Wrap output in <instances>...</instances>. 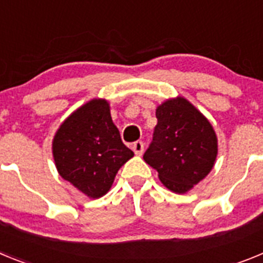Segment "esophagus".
Segmentation results:
<instances>
[{"instance_id": "34e87169", "label": "esophagus", "mask_w": 263, "mask_h": 263, "mask_svg": "<svg viewBox=\"0 0 263 263\" xmlns=\"http://www.w3.org/2000/svg\"><path fill=\"white\" fill-rule=\"evenodd\" d=\"M143 148H145V145H143L142 141H137V142L133 143V152L136 153L137 155L142 154Z\"/></svg>"}]
</instances>
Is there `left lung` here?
<instances>
[{
  "label": "left lung",
  "instance_id": "1",
  "mask_svg": "<svg viewBox=\"0 0 263 263\" xmlns=\"http://www.w3.org/2000/svg\"><path fill=\"white\" fill-rule=\"evenodd\" d=\"M158 124L143 154L160 182L176 194L190 191L215 164L217 138L210 121L183 97L167 100L155 111Z\"/></svg>",
  "mask_w": 263,
  "mask_h": 263
}]
</instances>
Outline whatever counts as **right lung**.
<instances>
[{"mask_svg":"<svg viewBox=\"0 0 263 263\" xmlns=\"http://www.w3.org/2000/svg\"><path fill=\"white\" fill-rule=\"evenodd\" d=\"M60 176L87 196L101 197L134 153L124 145L105 100H92L67 118L53 137Z\"/></svg>","mask_w":263,"mask_h":263,"instance_id":"obj_1","label":"right lung"}]
</instances>
